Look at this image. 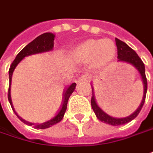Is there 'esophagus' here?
<instances>
[{
    "instance_id": "esophagus-1",
    "label": "esophagus",
    "mask_w": 153,
    "mask_h": 153,
    "mask_svg": "<svg viewBox=\"0 0 153 153\" xmlns=\"http://www.w3.org/2000/svg\"><path fill=\"white\" fill-rule=\"evenodd\" d=\"M90 79H91V75H89V74H84V75H82L80 78H79V80L80 81H88V80H90Z\"/></svg>"
}]
</instances>
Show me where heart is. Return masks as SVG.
I'll use <instances>...</instances> for the list:
<instances>
[{
  "label": "heart",
  "mask_w": 153,
  "mask_h": 153,
  "mask_svg": "<svg viewBox=\"0 0 153 153\" xmlns=\"http://www.w3.org/2000/svg\"><path fill=\"white\" fill-rule=\"evenodd\" d=\"M117 46L110 39H89L81 42L74 50V58L79 62H91L95 68H102L115 57Z\"/></svg>",
  "instance_id": "1"
}]
</instances>
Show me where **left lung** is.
Masks as SVG:
<instances>
[{
	"mask_svg": "<svg viewBox=\"0 0 153 153\" xmlns=\"http://www.w3.org/2000/svg\"><path fill=\"white\" fill-rule=\"evenodd\" d=\"M115 41H116V45H117V49H118V59H119L118 61L123 62H127L134 67L140 74L141 79L143 82V85H144L143 97H142L140 106L132 114H130L129 116H127V117H124V118H114V117H112V116L108 115V113H105L97 103L92 87L91 107H92L93 111L96 114L97 118L100 121L104 122L106 124H111L113 126H118V125H122V124L129 123L131 120L135 119L137 117V115L139 114L143 105H144V102H145L146 95V91H147V80H146V77L145 65L141 59L139 57V56L137 55V53L133 49H131L126 43H124V41L119 40L117 38L115 39Z\"/></svg>",
	"mask_w": 153,
	"mask_h": 153,
	"instance_id": "8db88e82",
	"label": "left lung"
}]
</instances>
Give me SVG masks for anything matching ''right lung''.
I'll list each match as a JSON object with an SVG mask.
<instances>
[{"label":"right lung","instance_id":"right-lung-1","mask_svg":"<svg viewBox=\"0 0 153 153\" xmlns=\"http://www.w3.org/2000/svg\"><path fill=\"white\" fill-rule=\"evenodd\" d=\"M54 39H55V34L52 33H44V34H40V36H38L37 38H35L33 41H31L28 45L24 47L23 50L19 52L17 55L16 58L14 59L13 63L10 66L9 69V90H8V100L9 102L12 106V108L13 109L14 113H16V115L23 123L25 124H28L29 126H33L35 129H44L50 128L51 126L54 125V124L59 123L61 120L62 119L64 113L66 112L67 104L68 102V99L72 95V93L74 91V89L76 87V83H73L69 86L67 88L63 94V101L62 104L61 106V108L59 109L58 113L56 114L55 116L51 119L46 120L43 123H39V124H35V123H30L29 121H26L25 119H22L19 116L18 113H16V111L14 110L13 102H12V98H11V82H12V77L13 74L14 69L16 68V67L18 66L19 62L24 59V57L28 56L34 55V54H39V53H44L50 51L53 49L54 47Z\"/></svg>","mask_w":153,"mask_h":153}]
</instances>
